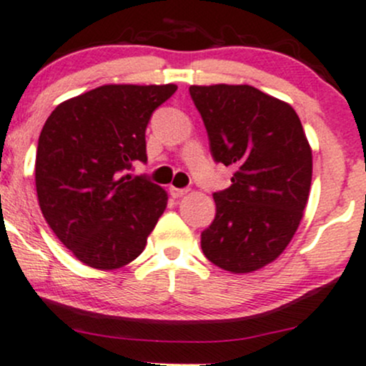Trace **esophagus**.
Masks as SVG:
<instances>
[{
    "mask_svg": "<svg viewBox=\"0 0 366 366\" xmlns=\"http://www.w3.org/2000/svg\"><path fill=\"white\" fill-rule=\"evenodd\" d=\"M169 190H171V195L174 197V199H179V197L187 195L188 192H190V190H188V188H176V187H171Z\"/></svg>",
    "mask_w": 366,
    "mask_h": 366,
    "instance_id": "34e87169",
    "label": "esophagus"
}]
</instances>
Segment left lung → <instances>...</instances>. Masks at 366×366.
<instances>
[{"mask_svg": "<svg viewBox=\"0 0 366 366\" xmlns=\"http://www.w3.org/2000/svg\"><path fill=\"white\" fill-rule=\"evenodd\" d=\"M190 94L212 157L235 169L214 194L216 217L200 245L227 272H256L285 250L305 214L313 155L301 119L249 84L190 86Z\"/></svg>", "mask_w": 366, "mask_h": 366, "instance_id": "left-lung-1", "label": "left lung"}]
</instances>
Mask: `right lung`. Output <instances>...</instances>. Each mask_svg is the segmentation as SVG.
I'll return each mask as SVG.
<instances>
[{
    "label": "right lung",
    "mask_w": 366,
    "mask_h": 366,
    "mask_svg": "<svg viewBox=\"0 0 366 366\" xmlns=\"http://www.w3.org/2000/svg\"><path fill=\"white\" fill-rule=\"evenodd\" d=\"M176 89L105 84L61 102L44 122L36 152L41 212L86 266L129 264L162 216L166 190L124 171L147 162V124Z\"/></svg>",
    "instance_id": "obj_1"
}]
</instances>
